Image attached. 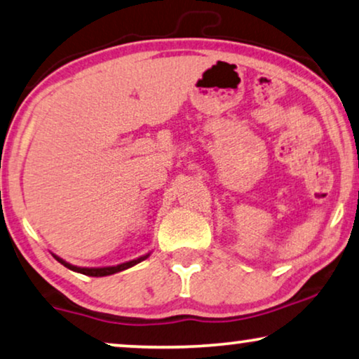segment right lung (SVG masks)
Masks as SVG:
<instances>
[{
  "label": "right lung",
  "instance_id": "add662e5",
  "mask_svg": "<svg viewBox=\"0 0 359 359\" xmlns=\"http://www.w3.org/2000/svg\"><path fill=\"white\" fill-rule=\"evenodd\" d=\"M53 257L60 262V264L67 266V269L73 270V271H78V273H83V275H88V276H109V275L118 273V271L127 270V269H130V266H133V265H136V264H140V262H143V260L148 259L149 254L141 255V257H138V259H135V260L125 262V264L114 265V266H99V269H94V266H93V269H88V266H76V265L68 264V262H65L63 259H60L58 255H55V254H53Z\"/></svg>",
  "mask_w": 359,
  "mask_h": 359
}]
</instances>
